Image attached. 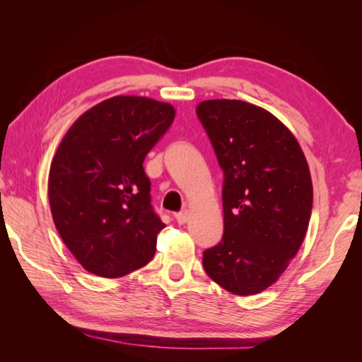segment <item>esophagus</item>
<instances>
[{
  "label": "esophagus",
  "instance_id": "1",
  "mask_svg": "<svg viewBox=\"0 0 362 362\" xmlns=\"http://www.w3.org/2000/svg\"><path fill=\"white\" fill-rule=\"evenodd\" d=\"M188 219H189V211L188 210H183V211L175 214V221L179 222L180 226L185 224V222H188Z\"/></svg>",
  "mask_w": 362,
  "mask_h": 362
}]
</instances>
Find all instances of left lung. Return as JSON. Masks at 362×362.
I'll return each mask as SVG.
<instances>
[{"mask_svg":"<svg viewBox=\"0 0 362 362\" xmlns=\"http://www.w3.org/2000/svg\"><path fill=\"white\" fill-rule=\"evenodd\" d=\"M196 115L224 173V235L204 250V269L232 294H258L279 280L308 230V163L288 127L261 107L211 99Z\"/></svg>","mask_w":362,"mask_h":362,"instance_id":"1","label":"left lung"}]
</instances>
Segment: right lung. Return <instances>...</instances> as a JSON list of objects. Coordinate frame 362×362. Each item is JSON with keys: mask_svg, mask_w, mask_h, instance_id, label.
I'll list each match as a JSON object with an SVG mask.
<instances>
[{"mask_svg": "<svg viewBox=\"0 0 362 362\" xmlns=\"http://www.w3.org/2000/svg\"><path fill=\"white\" fill-rule=\"evenodd\" d=\"M173 105L115 96L91 107L49 169L54 224L88 272L115 279L148 264L165 228L151 204L144 157L174 121Z\"/></svg>", "mask_w": 362, "mask_h": 362, "instance_id": "right-lung-1", "label": "right lung"}]
</instances>
